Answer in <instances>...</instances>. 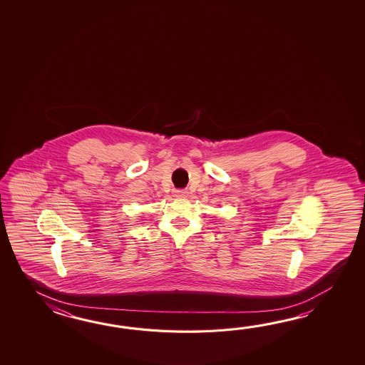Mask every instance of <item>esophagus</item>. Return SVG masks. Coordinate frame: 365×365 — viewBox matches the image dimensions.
<instances>
[{
  "label": "esophagus",
  "instance_id": "34e87169",
  "mask_svg": "<svg viewBox=\"0 0 365 365\" xmlns=\"http://www.w3.org/2000/svg\"><path fill=\"white\" fill-rule=\"evenodd\" d=\"M187 190H184V189H178V190H175V195H178V197H186L187 195Z\"/></svg>",
  "mask_w": 365,
  "mask_h": 365
}]
</instances>
